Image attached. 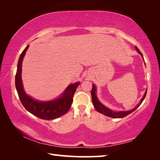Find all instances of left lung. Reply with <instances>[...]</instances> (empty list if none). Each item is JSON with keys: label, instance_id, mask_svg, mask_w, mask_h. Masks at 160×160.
<instances>
[{"label": "left lung", "instance_id": "obj_1", "mask_svg": "<svg viewBox=\"0 0 160 160\" xmlns=\"http://www.w3.org/2000/svg\"><path fill=\"white\" fill-rule=\"evenodd\" d=\"M135 49L136 51L138 52L140 55H141L142 57L143 58V56L142 53L140 52V50L138 49V48L137 47H135ZM144 60V59H143ZM146 93H147V90L144 94V96H143L142 98L140 100V102L137 105L136 107L133 109H131V110H129V111H122V112H113L112 110L109 109V108L106 107L105 106H104L102 104L100 103V102L97 99V97L96 95V87L94 85H92V91H91V95H92V104L94 105V108H95V109L97 111V112L102 113V114H104L107 116H109V117H112V118H123L126 116L127 115L130 114V113H132V112H134V111L137 109L138 107L140 104H141V103L142 102L143 100H144L145 97L146 96Z\"/></svg>", "mask_w": 160, "mask_h": 160}]
</instances>
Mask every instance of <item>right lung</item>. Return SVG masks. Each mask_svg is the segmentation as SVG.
<instances>
[{
    "mask_svg": "<svg viewBox=\"0 0 160 160\" xmlns=\"http://www.w3.org/2000/svg\"><path fill=\"white\" fill-rule=\"evenodd\" d=\"M28 48L29 45L27 46L19 58L17 72L15 75V87L20 102L29 112L39 118L52 120L61 117L69 111L72 103L73 95L80 82L70 84L60 97L52 101L39 102L32 99L24 90L21 78L22 63Z\"/></svg>",
    "mask_w": 160,
    "mask_h": 160,
    "instance_id": "right-lung-1",
    "label": "right lung"
}]
</instances>
